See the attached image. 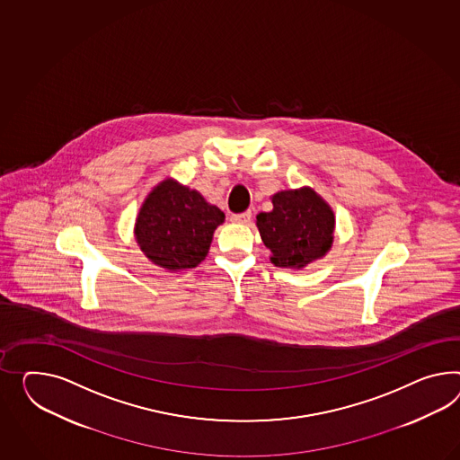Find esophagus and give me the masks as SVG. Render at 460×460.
<instances>
[{
  "instance_id": "34e87169",
  "label": "esophagus",
  "mask_w": 460,
  "mask_h": 460,
  "mask_svg": "<svg viewBox=\"0 0 460 460\" xmlns=\"http://www.w3.org/2000/svg\"><path fill=\"white\" fill-rule=\"evenodd\" d=\"M250 218H252V213L243 212V213H235V215H232L230 217V220L234 222V224H248L250 222Z\"/></svg>"
}]
</instances>
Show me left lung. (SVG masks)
I'll use <instances>...</instances> for the list:
<instances>
[{"label": "left lung", "mask_w": 460, "mask_h": 460, "mask_svg": "<svg viewBox=\"0 0 460 460\" xmlns=\"http://www.w3.org/2000/svg\"><path fill=\"white\" fill-rule=\"evenodd\" d=\"M271 212L257 215V226L275 267L302 270L329 253L335 213L315 190H282L271 197Z\"/></svg>", "instance_id": "1"}]
</instances>
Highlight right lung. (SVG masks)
<instances>
[{"mask_svg": "<svg viewBox=\"0 0 460 460\" xmlns=\"http://www.w3.org/2000/svg\"><path fill=\"white\" fill-rule=\"evenodd\" d=\"M225 213L200 191L165 178L143 200L135 220V240L145 257L168 271L199 267L212 245Z\"/></svg>", "mask_w": 460, "mask_h": 460, "instance_id": "obj_1", "label": "right lung"}]
</instances>
